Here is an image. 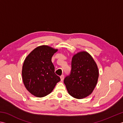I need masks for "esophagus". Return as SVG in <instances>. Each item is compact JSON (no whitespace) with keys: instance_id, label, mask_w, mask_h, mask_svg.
Returning a JSON list of instances; mask_svg holds the SVG:
<instances>
[{"instance_id":"1","label":"esophagus","mask_w":123,"mask_h":123,"mask_svg":"<svg viewBox=\"0 0 123 123\" xmlns=\"http://www.w3.org/2000/svg\"><path fill=\"white\" fill-rule=\"evenodd\" d=\"M60 78H61V81H63L64 79V75H61V76H60Z\"/></svg>"}]
</instances>
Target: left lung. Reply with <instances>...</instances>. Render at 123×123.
Instances as JSON below:
<instances>
[{"instance_id": "obj_1", "label": "left lung", "mask_w": 123, "mask_h": 123, "mask_svg": "<svg viewBox=\"0 0 123 123\" xmlns=\"http://www.w3.org/2000/svg\"><path fill=\"white\" fill-rule=\"evenodd\" d=\"M98 78L96 62L88 52L81 51L72 58L71 73L64 78V83L71 97L82 99L93 92Z\"/></svg>"}]
</instances>
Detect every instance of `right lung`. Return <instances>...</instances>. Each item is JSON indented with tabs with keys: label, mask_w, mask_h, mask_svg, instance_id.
<instances>
[{
	"label": "right lung",
	"mask_w": 123,
	"mask_h": 123,
	"mask_svg": "<svg viewBox=\"0 0 123 123\" xmlns=\"http://www.w3.org/2000/svg\"><path fill=\"white\" fill-rule=\"evenodd\" d=\"M57 50L47 45L40 46L31 51L25 60L22 70L24 85L36 97L49 94L61 80L55 74L52 62V57Z\"/></svg>",
	"instance_id": "obj_1"
}]
</instances>
